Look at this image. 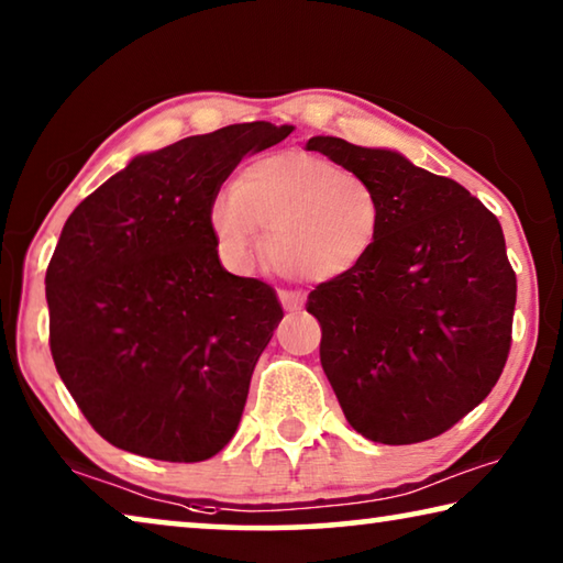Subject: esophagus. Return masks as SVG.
I'll return each mask as SVG.
<instances>
[{"instance_id": "34e87169", "label": "esophagus", "mask_w": 563, "mask_h": 563, "mask_svg": "<svg viewBox=\"0 0 563 563\" xmlns=\"http://www.w3.org/2000/svg\"><path fill=\"white\" fill-rule=\"evenodd\" d=\"M278 298H280L285 310H300L302 302H306V298H302L300 292H292V290H280Z\"/></svg>"}]
</instances>
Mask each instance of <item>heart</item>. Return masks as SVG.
I'll return each instance as SVG.
<instances>
[{"label": "heart", "instance_id": "heart-1", "mask_svg": "<svg viewBox=\"0 0 563 563\" xmlns=\"http://www.w3.org/2000/svg\"><path fill=\"white\" fill-rule=\"evenodd\" d=\"M383 222L380 195L363 175L300 150L250 159L210 202L228 267L250 271L265 230V263L302 283L353 275L378 247Z\"/></svg>", "mask_w": 563, "mask_h": 563}]
</instances>
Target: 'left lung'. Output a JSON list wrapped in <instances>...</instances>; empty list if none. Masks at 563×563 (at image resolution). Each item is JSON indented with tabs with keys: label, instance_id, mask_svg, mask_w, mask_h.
<instances>
[{
	"label": "left lung",
	"instance_id": "1",
	"mask_svg": "<svg viewBox=\"0 0 563 563\" xmlns=\"http://www.w3.org/2000/svg\"><path fill=\"white\" fill-rule=\"evenodd\" d=\"M306 147L363 175L386 218L368 261L308 296L338 404L368 441L435 439L490 394L508 358L516 275L501 225L466 187L396 150L323 135Z\"/></svg>",
	"mask_w": 563,
	"mask_h": 563
}]
</instances>
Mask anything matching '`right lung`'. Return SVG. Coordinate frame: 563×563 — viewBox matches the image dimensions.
<instances>
[{
	"instance_id": "add662e5",
	"label": "right lung",
	"mask_w": 563,
	"mask_h": 563,
	"mask_svg": "<svg viewBox=\"0 0 563 563\" xmlns=\"http://www.w3.org/2000/svg\"><path fill=\"white\" fill-rule=\"evenodd\" d=\"M292 124L243 122L130 159L77 205L47 267L49 347L104 441L195 463L225 449L283 308L220 265L210 202Z\"/></svg>"
}]
</instances>
